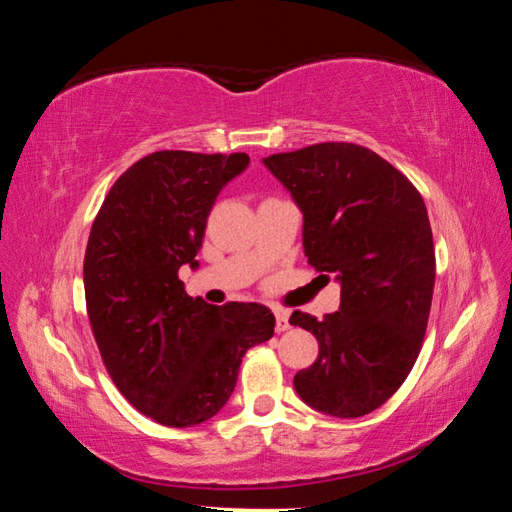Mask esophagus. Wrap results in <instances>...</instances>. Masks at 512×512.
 I'll return each instance as SVG.
<instances>
[{"mask_svg": "<svg viewBox=\"0 0 512 512\" xmlns=\"http://www.w3.org/2000/svg\"><path fill=\"white\" fill-rule=\"evenodd\" d=\"M289 327V316L284 311H275V332H287Z\"/></svg>", "mask_w": 512, "mask_h": 512, "instance_id": "34e87169", "label": "esophagus"}]
</instances>
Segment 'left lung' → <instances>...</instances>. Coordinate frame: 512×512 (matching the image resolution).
Segmentation results:
<instances>
[{
  "mask_svg": "<svg viewBox=\"0 0 512 512\" xmlns=\"http://www.w3.org/2000/svg\"><path fill=\"white\" fill-rule=\"evenodd\" d=\"M264 164L305 214L309 264L341 282L339 311L289 318L318 341L293 386L316 411L359 418L391 400L422 350L436 282L427 207L400 169L359 144H311Z\"/></svg>",
  "mask_w": 512,
  "mask_h": 512,
  "instance_id": "obj_1",
  "label": "left lung"
}]
</instances>
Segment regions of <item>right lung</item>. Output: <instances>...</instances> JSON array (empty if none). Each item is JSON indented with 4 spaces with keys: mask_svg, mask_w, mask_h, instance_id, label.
<instances>
[{
    "mask_svg": "<svg viewBox=\"0 0 512 512\" xmlns=\"http://www.w3.org/2000/svg\"><path fill=\"white\" fill-rule=\"evenodd\" d=\"M248 162L246 153L155 151L121 173L92 223L83 284L94 341L119 393L164 427L219 413L246 350L273 336L268 307L207 305L178 277L196 266L221 187Z\"/></svg>",
    "mask_w": 512,
    "mask_h": 512,
    "instance_id": "1",
    "label": "right lung"
}]
</instances>
